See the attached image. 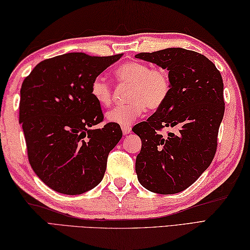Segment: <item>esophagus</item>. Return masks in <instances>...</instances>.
I'll use <instances>...</instances> for the list:
<instances>
[{"label": "esophagus", "mask_w": 250, "mask_h": 250, "mask_svg": "<svg viewBox=\"0 0 250 250\" xmlns=\"http://www.w3.org/2000/svg\"><path fill=\"white\" fill-rule=\"evenodd\" d=\"M121 130H122V133L124 135H128L131 133V126H121Z\"/></svg>", "instance_id": "34e87169"}]
</instances>
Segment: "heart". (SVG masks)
I'll return each mask as SVG.
<instances>
[{
	"label": "heart",
	"instance_id": "obj_1",
	"mask_svg": "<svg viewBox=\"0 0 250 250\" xmlns=\"http://www.w3.org/2000/svg\"><path fill=\"white\" fill-rule=\"evenodd\" d=\"M116 81L131 84L128 92L129 103L116 106L106 113V120L121 126H129L144 113L160 108L167 100L172 83L168 72L163 67H152L142 61H128L117 67ZM90 93L95 102L107 107L113 102V90L103 77H95Z\"/></svg>",
	"mask_w": 250,
	"mask_h": 250
}]
</instances>
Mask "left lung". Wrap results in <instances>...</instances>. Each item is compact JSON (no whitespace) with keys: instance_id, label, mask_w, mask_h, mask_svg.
Returning <instances> with one entry per match:
<instances>
[{"instance_id":"1","label":"left lung","mask_w":250,"mask_h":250,"mask_svg":"<svg viewBox=\"0 0 250 250\" xmlns=\"http://www.w3.org/2000/svg\"><path fill=\"white\" fill-rule=\"evenodd\" d=\"M135 58L168 71L171 92L166 103L132 131L142 140L135 172L143 187L174 194L187 189L209 167L225 114L224 83L215 64L184 48L141 52ZM177 126L163 137L160 131Z\"/></svg>"}]
</instances>
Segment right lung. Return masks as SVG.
<instances>
[{
	"mask_svg": "<svg viewBox=\"0 0 250 250\" xmlns=\"http://www.w3.org/2000/svg\"><path fill=\"white\" fill-rule=\"evenodd\" d=\"M121 57L57 56L40 62L22 83L19 122L29 162L42 182L57 192L82 194L103 179L108 153L122 131L111 122L93 128L104 117L90 86Z\"/></svg>",
	"mask_w": 250,
	"mask_h": 250,
	"instance_id": "add662e5",
	"label": "right lung"
}]
</instances>
